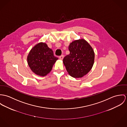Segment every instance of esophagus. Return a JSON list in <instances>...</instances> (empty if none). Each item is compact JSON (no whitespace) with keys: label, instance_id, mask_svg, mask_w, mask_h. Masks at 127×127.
Instances as JSON below:
<instances>
[{"label":"esophagus","instance_id":"esophagus-1","mask_svg":"<svg viewBox=\"0 0 127 127\" xmlns=\"http://www.w3.org/2000/svg\"><path fill=\"white\" fill-rule=\"evenodd\" d=\"M63 58H64V56H63V55H61V56H60L59 57V58L60 59H61V60H62V59H63Z\"/></svg>","mask_w":127,"mask_h":127}]
</instances>
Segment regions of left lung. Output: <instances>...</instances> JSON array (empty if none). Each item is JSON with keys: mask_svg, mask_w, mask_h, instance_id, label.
I'll return each mask as SVG.
<instances>
[{"mask_svg": "<svg viewBox=\"0 0 127 127\" xmlns=\"http://www.w3.org/2000/svg\"><path fill=\"white\" fill-rule=\"evenodd\" d=\"M70 54L63 58L66 70L71 76L80 78L92 69L95 53L91 45L84 39L76 40L69 46Z\"/></svg>", "mask_w": 127, "mask_h": 127, "instance_id": "left-lung-1", "label": "left lung"}]
</instances>
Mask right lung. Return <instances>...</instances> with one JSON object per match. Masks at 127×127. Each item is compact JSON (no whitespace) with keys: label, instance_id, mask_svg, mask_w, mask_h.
<instances>
[{"label":"right lung","instance_id":"add662e5","mask_svg":"<svg viewBox=\"0 0 127 127\" xmlns=\"http://www.w3.org/2000/svg\"><path fill=\"white\" fill-rule=\"evenodd\" d=\"M58 58L54 55L53 51L45 43L35 45L27 57L29 66L36 74L44 76L49 73Z\"/></svg>","mask_w":127,"mask_h":127}]
</instances>
